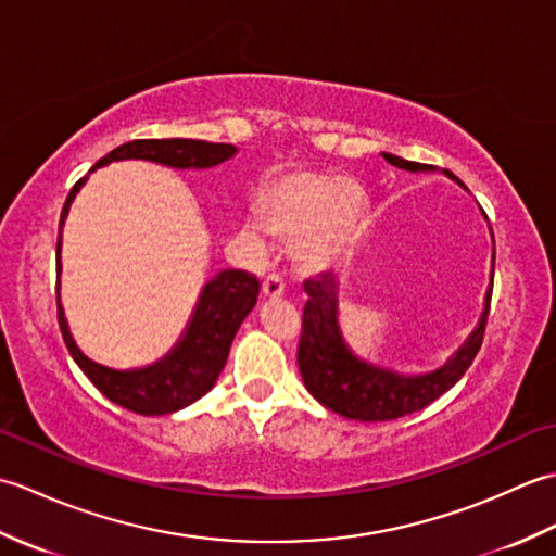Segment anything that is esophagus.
Instances as JSON below:
<instances>
[{
	"label": "esophagus",
	"mask_w": 556,
	"mask_h": 556,
	"mask_svg": "<svg viewBox=\"0 0 556 556\" xmlns=\"http://www.w3.org/2000/svg\"><path fill=\"white\" fill-rule=\"evenodd\" d=\"M285 293V281H281L279 275H269L263 281V296L265 299H279Z\"/></svg>",
	"instance_id": "esophagus-1"
}]
</instances>
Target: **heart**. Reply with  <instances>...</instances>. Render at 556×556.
<instances>
[{
    "mask_svg": "<svg viewBox=\"0 0 556 556\" xmlns=\"http://www.w3.org/2000/svg\"><path fill=\"white\" fill-rule=\"evenodd\" d=\"M257 215L265 231L291 241V257L299 269L325 271L356 245L363 198L341 176L293 169L260 188ZM241 239L251 251L263 248V231L253 222L243 224Z\"/></svg>",
    "mask_w": 556,
    "mask_h": 556,
    "instance_id": "b5f03b06",
    "label": "heart"
}]
</instances>
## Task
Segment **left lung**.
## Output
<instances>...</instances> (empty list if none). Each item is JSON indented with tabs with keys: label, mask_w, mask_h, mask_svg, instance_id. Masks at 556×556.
Masks as SVG:
<instances>
[{
	"label": "left lung",
	"mask_w": 556,
	"mask_h": 556,
	"mask_svg": "<svg viewBox=\"0 0 556 556\" xmlns=\"http://www.w3.org/2000/svg\"><path fill=\"white\" fill-rule=\"evenodd\" d=\"M382 157L394 167L408 172L430 169L428 164L408 162L404 157L387 155V152H382ZM334 285L337 281L332 275H320L303 285L308 301L303 305L299 370L308 392L339 416L370 422L410 416V413L422 410L434 399L448 392L478 356L488 327L492 285L476 332L468 337L466 344L456 351V356L444 368L428 375H399L353 356L339 332Z\"/></svg>",
	"instance_id": "1"
}]
</instances>
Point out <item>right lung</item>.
<instances>
[{
	"label": "right lung",
	"instance_id": "right-lung-1",
	"mask_svg": "<svg viewBox=\"0 0 556 556\" xmlns=\"http://www.w3.org/2000/svg\"><path fill=\"white\" fill-rule=\"evenodd\" d=\"M233 152L236 148L229 143H207V140L193 138H140L114 148L110 155L98 160L96 167H104V164L114 160H150L176 169H205L229 160ZM83 181L86 179L76 181V186L71 188L62 210V219H59L56 275L62 271V263H59L62 224L68 215L71 200L80 191ZM257 293V277L248 275L243 269L219 271L215 279L207 281L203 293H200L198 308L184 339L176 344L169 356H164L160 363L143 370H112L90 361L88 356H83L74 337L68 332L59 296L56 317L71 358L76 361L78 368L86 372L88 380L104 396L128 410L140 413V416H167V413L193 404L195 399L210 392L212 384L217 382L224 363H227L231 341L236 332H239L241 323L245 320V315L253 311Z\"/></svg>",
	"mask_w": 556,
	"mask_h": 556
}]
</instances>
